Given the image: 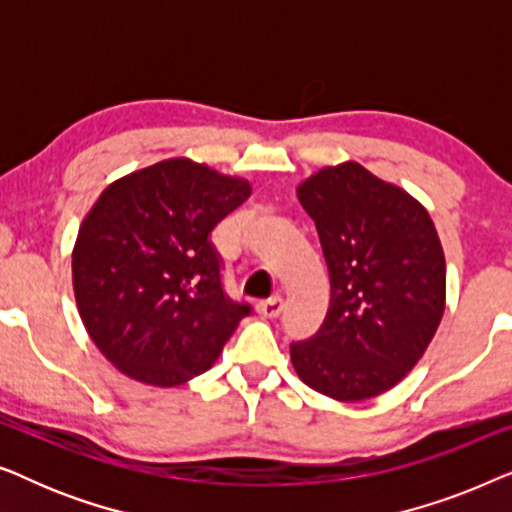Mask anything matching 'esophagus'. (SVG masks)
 <instances>
[{
    "label": "esophagus",
    "instance_id": "1",
    "mask_svg": "<svg viewBox=\"0 0 512 512\" xmlns=\"http://www.w3.org/2000/svg\"><path fill=\"white\" fill-rule=\"evenodd\" d=\"M256 310L265 319H275L284 310V300H282V296H272L268 300H261V303L256 305Z\"/></svg>",
    "mask_w": 512,
    "mask_h": 512
}]
</instances>
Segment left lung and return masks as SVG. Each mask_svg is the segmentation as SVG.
Masks as SVG:
<instances>
[{
	"label": "left lung",
	"instance_id": "obj_1",
	"mask_svg": "<svg viewBox=\"0 0 512 512\" xmlns=\"http://www.w3.org/2000/svg\"><path fill=\"white\" fill-rule=\"evenodd\" d=\"M319 233L331 305L319 331L291 342L300 380L335 401L380 396L422 359L445 312V256L419 202L359 163L298 186Z\"/></svg>",
	"mask_w": 512,
	"mask_h": 512
}]
</instances>
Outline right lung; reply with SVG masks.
<instances>
[{
	"label": "right lung",
	"mask_w": 512,
	"mask_h": 512,
	"mask_svg": "<svg viewBox=\"0 0 512 512\" xmlns=\"http://www.w3.org/2000/svg\"><path fill=\"white\" fill-rule=\"evenodd\" d=\"M244 179L186 158L102 191L79 228L72 279L83 326L132 380L177 387L219 359L251 314L223 291L212 233L249 198Z\"/></svg>",
	"instance_id": "obj_1"
}]
</instances>
